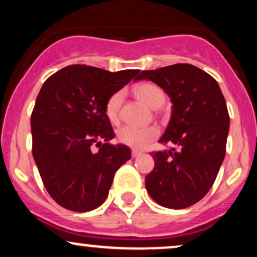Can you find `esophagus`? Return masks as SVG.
I'll use <instances>...</instances> for the list:
<instances>
[{"instance_id": "1", "label": "esophagus", "mask_w": 257, "mask_h": 257, "mask_svg": "<svg viewBox=\"0 0 257 257\" xmlns=\"http://www.w3.org/2000/svg\"><path fill=\"white\" fill-rule=\"evenodd\" d=\"M141 155V152L140 151H138V150H133L132 151V157L133 158H137V157H139V156Z\"/></svg>"}]
</instances>
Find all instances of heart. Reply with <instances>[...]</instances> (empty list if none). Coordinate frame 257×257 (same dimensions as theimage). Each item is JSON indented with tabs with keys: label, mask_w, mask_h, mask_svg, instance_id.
Segmentation results:
<instances>
[{
	"label": "heart",
	"mask_w": 257,
	"mask_h": 257,
	"mask_svg": "<svg viewBox=\"0 0 257 257\" xmlns=\"http://www.w3.org/2000/svg\"><path fill=\"white\" fill-rule=\"evenodd\" d=\"M135 95L150 107H158L164 101V94L157 85L151 83L139 84L134 89ZM123 93L116 91L110 98L107 99L105 104V114L107 119L112 123H116L118 120L119 107L122 104ZM159 131L157 126L147 125V126H137V125H124L118 129L117 135L118 140L123 145H126L132 149L141 150L145 149L150 143H152L158 137Z\"/></svg>",
	"instance_id": "obj_1"
}]
</instances>
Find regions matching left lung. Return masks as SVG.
I'll use <instances>...</instances> for the list:
<instances>
[{
	"mask_svg": "<svg viewBox=\"0 0 257 257\" xmlns=\"http://www.w3.org/2000/svg\"><path fill=\"white\" fill-rule=\"evenodd\" d=\"M170 96L172 117L159 139L169 151L152 152L155 168L146 190L158 204L184 209L199 202L213 186L226 153L229 116L219 84L191 64L143 71Z\"/></svg>",
	"mask_w": 257,
	"mask_h": 257,
	"instance_id": "obj_1",
	"label": "left lung"
}]
</instances>
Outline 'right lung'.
I'll return each mask as SVG.
<instances>
[{
    "instance_id": "obj_1",
    "label": "right lung",
    "mask_w": 257,
    "mask_h": 257,
    "mask_svg": "<svg viewBox=\"0 0 257 257\" xmlns=\"http://www.w3.org/2000/svg\"><path fill=\"white\" fill-rule=\"evenodd\" d=\"M139 72L70 65L43 83L31 113L32 156L44 187L63 208L84 213L101 205L114 174L131 159L129 147L110 144L114 132L105 104Z\"/></svg>"
}]
</instances>
